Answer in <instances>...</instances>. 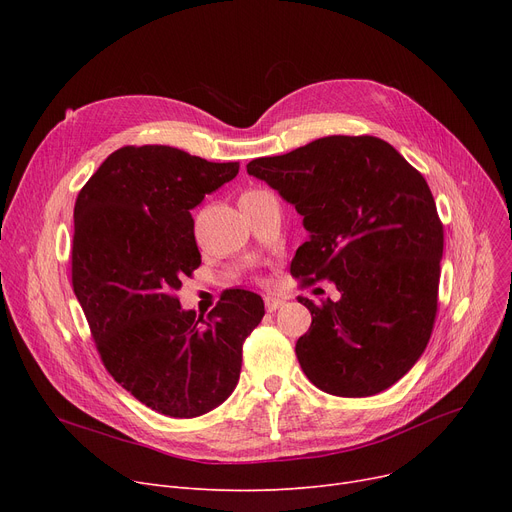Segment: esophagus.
<instances>
[{"mask_svg":"<svg viewBox=\"0 0 512 512\" xmlns=\"http://www.w3.org/2000/svg\"><path fill=\"white\" fill-rule=\"evenodd\" d=\"M282 305H284V299L276 297V294H267V297H265V309L270 311V313H274V311L280 309Z\"/></svg>","mask_w":512,"mask_h":512,"instance_id":"1","label":"esophagus"}]
</instances>
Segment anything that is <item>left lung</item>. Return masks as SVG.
Returning a JSON list of instances; mask_svg holds the SVG:
<instances>
[{"instance_id": "obj_1", "label": "left lung", "mask_w": 512, "mask_h": 512, "mask_svg": "<svg viewBox=\"0 0 512 512\" xmlns=\"http://www.w3.org/2000/svg\"><path fill=\"white\" fill-rule=\"evenodd\" d=\"M247 172L303 215L309 240L292 278L330 280L340 292L321 305L299 297L313 317L294 348L307 378L346 398L396 384L423 355L438 313L444 226L425 178L369 134L257 157Z\"/></svg>"}]
</instances>
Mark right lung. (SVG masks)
I'll return each mask as SVG.
<instances>
[{
  "mask_svg": "<svg viewBox=\"0 0 512 512\" xmlns=\"http://www.w3.org/2000/svg\"><path fill=\"white\" fill-rule=\"evenodd\" d=\"M238 174L168 145H126L80 188L72 288L112 378L145 407L176 419L232 394L242 342L265 313L259 294L224 290L207 319L176 297L201 265L195 209Z\"/></svg>",
  "mask_w": 512,
  "mask_h": 512,
  "instance_id": "1",
  "label": "right lung"
}]
</instances>
